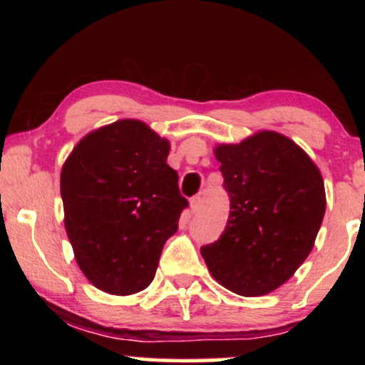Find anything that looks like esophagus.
<instances>
[{"label":"esophagus","instance_id":"esophagus-1","mask_svg":"<svg viewBox=\"0 0 365 365\" xmlns=\"http://www.w3.org/2000/svg\"><path fill=\"white\" fill-rule=\"evenodd\" d=\"M202 195H195V197H192V200H190V209H192V212H197L199 211L200 207H202Z\"/></svg>","mask_w":365,"mask_h":365}]
</instances>
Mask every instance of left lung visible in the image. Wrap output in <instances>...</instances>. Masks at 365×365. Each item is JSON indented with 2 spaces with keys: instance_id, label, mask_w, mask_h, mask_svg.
Masks as SVG:
<instances>
[{
  "instance_id": "obj_1",
  "label": "left lung",
  "mask_w": 365,
  "mask_h": 365,
  "mask_svg": "<svg viewBox=\"0 0 365 365\" xmlns=\"http://www.w3.org/2000/svg\"><path fill=\"white\" fill-rule=\"evenodd\" d=\"M215 153L230 215L221 237L200 254L225 288L266 295L311 254L326 211L324 182L311 158L282 133L259 132Z\"/></svg>"
}]
</instances>
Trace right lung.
<instances>
[{
	"instance_id": "add662e5",
	"label": "right lung",
	"mask_w": 365,
	"mask_h": 365,
	"mask_svg": "<svg viewBox=\"0 0 365 365\" xmlns=\"http://www.w3.org/2000/svg\"><path fill=\"white\" fill-rule=\"evenodd\" d=\"M168 140L120 120L78 142L61 170L65 228L87 279L113 295L149 287L188 200L166 158Z\"/></svg>"
}]
</instances>
